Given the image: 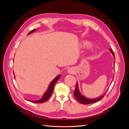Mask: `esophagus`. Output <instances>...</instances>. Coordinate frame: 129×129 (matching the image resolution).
Here are the masks:
<instances>
[{
  "label": "esophagus",
  "instance_id": "1",
  "mask_svg": "<svg viewBox=\"0 0 129 129\" xmlns=\"http://www.w3.org/2000/svg\"><path fill=\"white\" fill-rule=\"evenodd\" d=\"M67 72H68V73L69 74H74V72H75V71H74V68H69L68 69Z\"/></svg>",
  "mask_w": 129,
  "mask_h": 129
}]
</instances>
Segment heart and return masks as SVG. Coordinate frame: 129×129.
Here are the masks:
<instances>
[{
  "instance_id": "1",
  "label": "heart",
  "mask_w": 129,
  "mask_h": 129,
  "mask_svg": "<svg viewBox=\"0 0 129 129\" xmlns=\"http://www.w3.org/2000/svg\"><path fill=\"white\" fill-rule=\"evenodd\" d=\"M87 44V45H89V43H88V42L87 43V44Z\"/></svg>"
}]
</instances>
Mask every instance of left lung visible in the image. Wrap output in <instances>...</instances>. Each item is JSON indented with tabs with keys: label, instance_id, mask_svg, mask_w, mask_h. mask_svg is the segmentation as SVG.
Listing matches in <instances>:
<instances>
[{
	"label": "left lung",
	"instance_id": "8db88e82",
	"mask_svg": "<svg viewBox=\"0 0 129 129\" xmlns=\"http://www.w3.org/2000/svg\"><path fill=\"white\" fill-rule=\"evenodd\" d=\"M109 50H110V51L111 52L112 55L114 56V57H115V54H114V52H113L112 49L111 48L109 49ZM74 96H75L76 99L78 101H79L80 103H81L82 104H90V103L96 102H97V101H99L101 100V99H102V98L104 97V95H105V93L102 96H101L100 97H98V98L95 99H88V98H87V97L83 96L80 93V92L79 91V87H78V83H77L76 85L75 89L74 92Z\"/></svg>",
	"mask_w": 129,
	"mask_h": 129
}]
</instances>
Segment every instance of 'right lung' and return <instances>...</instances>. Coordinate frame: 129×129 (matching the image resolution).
I'll list each match as a JSON object with an SVG mask.
<instances>
[{
  "label": "right lung",
  "instance_id": "right-lung-1",
  "mask_svg": "<svg viewBox=\"0 0 129 129\" xmlns=\"http://www.w3.org/2000/svg\"><path fill=\"white\" fill-rule=\"evenodd\" d=\"M35 30H36V29H33L32 31H30V32L28 34H29L30 33H33V32H34ZM60 75H58L57 77H56L55 79H54L51 82H50V83L49 84V85L48 87V88L47 89V90L46 91V92L44 93V95H43L42 98L39 100H37V101H30V100H28L29 101H30V102H34V103H44V102H45L46 101H47L49 99V97H50V96L52 95V92L53 91V90H54V85H55V83L56 82L58 81V80L60 79ZM14 78H15V76H14Z\"/></svg>",
  "mask_w": 129,
  "mask_h": 129
}]
</instances>
